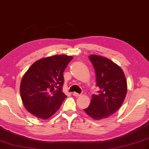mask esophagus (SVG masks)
I'll return each instance as SVG.
<instances>
[{
	"mask_svg": "<svg viewBox=\"0 0 149 149\" xmlns=\"http://www.w3.org/2000/svg\"><path fill=\"white\" fill-rule=\"evenodd\" d=\"M73 96H75V97H79V96H81V94H80L77 93H73Z\"/></svg>",
	"mask_w": 149,
	"mask_h": 149,
	"instance_id": "esophagus-1",
	"label": "esophagus"
}]
</instances>
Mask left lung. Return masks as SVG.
<instances>
[{
    "label": "left lung",
    "mask_w": 149,
    "mask_h": 149,
    "mask_svg": "<svg viewBox=\"0 0 149 149\" xmlns=\"http://www.w3.org/2000/svg\"><path fill=\"white\" fill-rule=\"evenodd\" d=\"M89 58L100 91L97 95H93L89 106L84 111L94 120L105 119L123 104L127 92V80L121 68L111 60L96 55H90Z\"/></svg>",
    "instance_id": "1"
}]
</instances>
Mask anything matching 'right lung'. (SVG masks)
<instances>
[{
    "label": "right lung",
    "instance_id": "right-lung-1",
    "mask_svg": "<svg viewBox=\"0 0 149 149\" xmlns=\"http://www.w3.org/2000/svg\"><path fill=\"white\" fill-rule=\"evenodd\" d=\"M71 56L55 55L36 61L22 77L21 100L27 111L47 120L58 110L67 96L62 92L63 72Z\"/></svg>",
    "mask_w": 149,
    "mask_h": 149
}]
</instances>
